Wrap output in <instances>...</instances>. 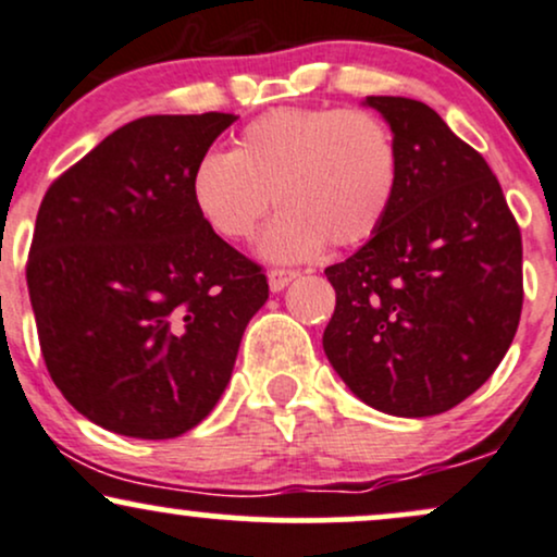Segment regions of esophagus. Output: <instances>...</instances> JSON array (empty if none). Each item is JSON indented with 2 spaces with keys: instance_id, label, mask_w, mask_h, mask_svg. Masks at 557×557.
Listing matches in <instances>:
<instances>
[{
  "instance_id": "1",
  "label": "esophagus",
  "mask_w": 557,
  "mask_h": 557,
  "mask_svg": "<svg viewBox=\"0 0 557 557\" xmlns=\"http://www.w3.org/2000/svg\"><path fill=\"white\" fill-rule=\"evenodd\" d=\"M297 276L299 273L292 271V268H273V271L268 273V286H271V292H281L286 289V286H289Z\"/></svg>"
}]
</instances>
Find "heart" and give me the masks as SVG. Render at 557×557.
Segmentation results:
<instances>
[{"instance_id":"b5f03b06","label":"heart","mask_w":557,"mask_h":557,"mask_svg":"<svg viewBox=\"0 0 557 557\" xmlns=\"http://www.w3.org/2000/svg\"><path fill=\"white\" fill-rule=\"evenodd\" d=\"M401 182L394 129L362 109H273L252 120L234 150H208L189 174V200L202 224L226 242L258 232L273 200L284 208L260 252L305 260L325 245L375 237Z\"/></svg>"}]
</instances>
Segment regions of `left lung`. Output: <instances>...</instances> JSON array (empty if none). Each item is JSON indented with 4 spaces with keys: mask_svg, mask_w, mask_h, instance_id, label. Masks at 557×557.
<instances>
[{
    "mask_svg": "<svg viewBox=\"0 0 557 557\" xmlns=\"http://www.w3.org/2000/svg\"><path fill=\"white\" fill-rule=\"evenodd\" d=\"M401 150L388 219L325 268L336 310L323 349L357 398L394 417L454 409L519 329L521 232L487 161L428 103L368 96Z\"/></svg>",
    "mask_w": 557,
    "mask_h": 557,
    "instance_id": "8db88e82",
    "label": "left lung"
}]
</instances>
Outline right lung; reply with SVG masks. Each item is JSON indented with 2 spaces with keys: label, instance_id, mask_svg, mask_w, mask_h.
Listing matches in <instances>:
<instances>
[{
  "label": "right lung",
  "instance_id": "1",
  "mask_svg": "<svg viewBox=\"0 0 557 557\" xmlns=\"http://www.w3.org/2000/svg\"><path fill=\"white\" fill-rule=\"evenodd\" d=\"M234 120L140 116L46 189L25 268L38 342L51 381L98 428L143 441L193 430L265 305L263 268L189 200L195 161Z\"/></svg>",
  "mask_w": 557,
  "mask_h": 557
}]
</instances>
